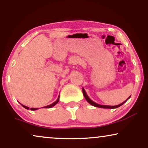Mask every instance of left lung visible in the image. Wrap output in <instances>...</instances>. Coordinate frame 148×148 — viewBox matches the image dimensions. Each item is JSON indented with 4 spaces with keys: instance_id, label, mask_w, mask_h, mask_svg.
Wrapping results in <instances>:
<instances>
[{
    "instance_id": "obj_1",
    "label": "left lung",
    "mask_w": 148,
    "mask_h": 148,
    "mask_svg": "<svg viewBox=\"0 0 148 148\" xmlns=\"http://www.w3.org/2000/svg\"><path fill=\"white\" fill-rule=\"evenodd\" d=\"M82 91H83V94H84V97H85V98H86V100L87 101H88V103H90V104L91 105H92V106H95V107H98V108H118V107H119V106H122V105H123V104H124V103L126 102L130 98V97H131V96H129V98H127L126 100L124 101V102H122V103H121V104H120L116 105V106H107V105H101V104H97V103L94 102V101H92L90 98H89V96H88V94H86V91H85L84 88H82Z\"/></svg>"
}]
</instances>
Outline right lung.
Returning <instances> with one entry per match:
<instances>
[{
	"mask_svg": "<svg viewBox=\"0 0 148 148\" xmlns=\"http://www.w3.org/2000/svg\"><path fill=\"white\" fill-rule=\"evenodd\" d=\"M59 97H60V96H58L57 100H56L54 102L52 103V104H50V105H48V106H44V107H43V108H52V107H53L54 106H55V105L58 102V101H59ZM20 104H21V103H20ZM21 105H22V106L24 107V108H26V109H27V110H29V109H30V110H38V108H29V107L24 106V105H23V104H21Z\"/></svg>",
	"mask_w": 148,
	"mask_h": 148,
	"instance_id": "add662e5",
	"label": "right lung"
}]
</instances>
